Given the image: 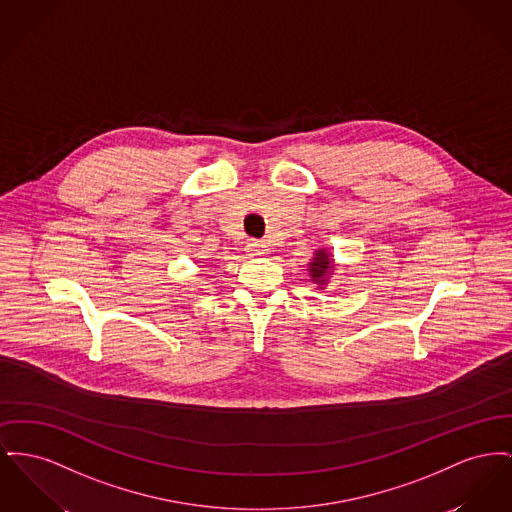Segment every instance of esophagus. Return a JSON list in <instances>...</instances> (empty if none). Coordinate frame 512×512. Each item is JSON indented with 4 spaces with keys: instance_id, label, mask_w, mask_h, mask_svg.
I'll list each match as a JSON object with an SVG mask.
<instances>
[{
    "instance_id": "obj_1",
    "label": "esophagus",
    "mask_w": 512,
    "mask_h": 512,
    "mask_svg": "<svg viewBox=\"0 0 512 512\" xmlns=\"http://www.w3.org/2000/svg\"><path fill=\"white\" fill-rule=\"evenodd\" d=\"M245 249L251 257H261L267 253V245L263 241L251 240L245 245Z\"/></svg>"
}]
</instances>
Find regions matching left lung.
I'll use <instances>...</instances> for the list:
<instances>
[{
    "label": "left lung",
    "instance_id": "left-lung-1",
    "mask_svg": "<svg viewBox=\"0 0 512 512\" xmlns=\"http://www.w3.org/2000/svg\"><path fill=\"white\" fill-rule=\"evenodd\" d=\"M332 271L331 259H329V253L325 249H321L319 253H315V259L313 263H309V272H311V278L315 282H325L327 274Z\"/></svg>",
    "mask_w": 512,
    "mask_h": 512
}]
</instances>
